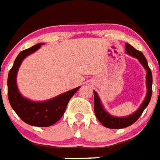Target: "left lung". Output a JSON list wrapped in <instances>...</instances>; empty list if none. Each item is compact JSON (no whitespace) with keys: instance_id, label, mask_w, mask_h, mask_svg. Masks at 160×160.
<instances>
[{"instance_id":"8db88e82","label":"left lung","mask_w":160,"mask_h":160,"mask_svg":"<svg viewBox=\"0 0 160 160\" xmlns=\"http://www.w3.org/2000/svg\"><path fill=\"white\" fill-rule=\"evenodd\" d=\"M126 52L128 53L129 55L137 58L140 61V63L143 65V67L146 69L147 94L143 103L136 112H135L130 116H126V117H116V116L110 115L108 112L105 111L103 106L101 103V100L98 97V93L96 92L95 91H93V92H94V112H95V115L97 118L98 119V121L102 123V126H104L107 128L121 129L131 126L140 118V116L142 115L144 110L149 105V101L151 99L153 78H152L151 70L149 69L146 58L140 51L136 50L134 47H132L131 44H127V43L126 44Z\"/></svg>"}]
</instances>
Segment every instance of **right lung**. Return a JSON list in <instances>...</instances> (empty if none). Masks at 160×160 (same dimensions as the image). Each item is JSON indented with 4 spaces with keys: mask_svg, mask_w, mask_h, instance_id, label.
Segmentation results:
<instances>
[{
    "mask_svg": "<svg viewBox=\"0 0 160 160\" xmlns=\"http://www.w3.org/2000/svg\"><path fill=\"white\" fill-rule=\"evenodd\" d=\"M43 44H37L31 48L21 51L15 58L7 79L8 99L12 109L24 122L39 127H47L55 124L64 114L68 103L79 89V87L74 88L45 102H32L23 98L18 90L16 83L18 69L24 58L39 49Z\"/></svg>",
    "mask_w": 160,
    "mask_h": 160,
    "instance_id": "right-lung-1",
    "label": "right lung"
}]
</instances>
